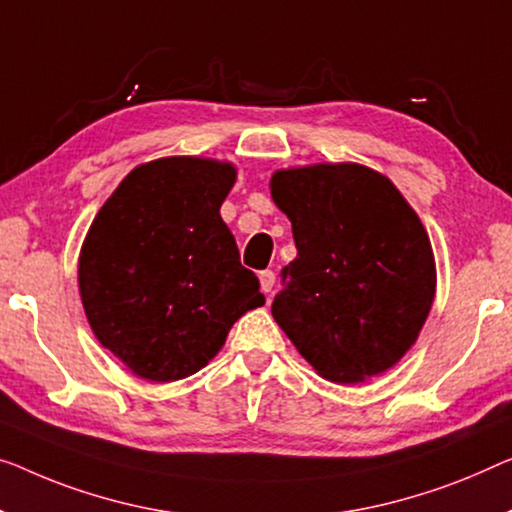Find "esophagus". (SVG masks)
<instances>
[{
  "instance_id": "1",
  "label": "esophagus",
  "mask_w": 512,
  "mask_h": 512,
  "mask_svg": "<svg viewBox=\"0 0 512 512\" xmlns=\"http://www.w3.org/2000/svg\"><path fill=\"white\" fill-rule=\"evenodd\" d=\"M259 287H262V292L269 296L273 292V287H276V273L269 271V269L259 273Z\"/></svg>"
}]
</instances>
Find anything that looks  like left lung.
Returning a JSON list of instances; mask_svg holds the SVG:
<instances>
[{"label": "left lung", "mask_w": 512, "mask_h": 512, "mask_svg": "<svg viewBox=\"0 0 512 512\" xmlns=\"http://www.w3.org/2000/svg\"><path fill=\"white\" fill-rule=\"evenodd\" d=\"M271 197L296 243L271 305L280 329L329 381L356 384L393 368L437 287L421 218L384 174L356 163L278 170Z\"/></svg>", "instance_id": "obj_1"}]
</instances>
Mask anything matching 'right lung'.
I'll use <instances>...</instances> for the list:
<instances>
[{
	"label": "right lung",
	"mask_w": 512,
	"mask_h": 512,
	"mask_svg": "<svg viewBox=\"0 0 512 512\" xmlns=\"http://www.w3.org/2000/svg\"><path fill=\"white\" fill-rule=\"evenodd\" d=\"M232 163L170 156L137 165L91 223L78 282L98 342L147 381L195 375L232 324L264 305L220 218Z\"/></svg>",
	"instance_id": "add662e5"
}]
</instances>
